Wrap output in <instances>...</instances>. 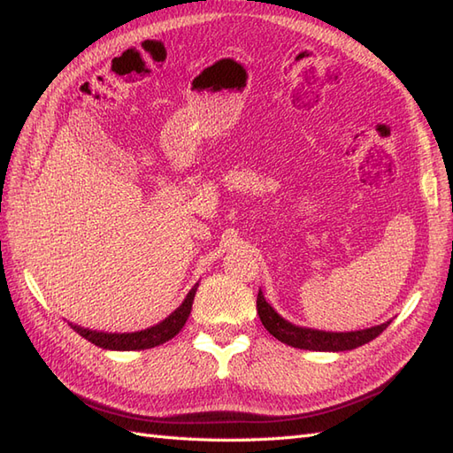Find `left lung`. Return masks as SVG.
Segmentation results:
<instances>
[{"instance_id": "1", "label": "left lung", "mask_w": 453, "mask_h": 453, "mask_svg": "<svg viewBox=\"0 0 453 453\" xmlns=\"http://www.w3.org/2000/svg\"><path fill=\"white\" fill-rule=\"evenodd\" d=\"M257 311L265 329L271 333L274 339L280 342L294 346V349L302 350H319V352H344L358 349V346L373 341L375 336L381 334L388 329L391 321L381 325L370 326V329L362 331H349V333H331V331H317L310 326H300L290 321H286L280 313H276L274 307L265 300L263 292L258 290L257 296Z\"/></svg>"}]
</instances>
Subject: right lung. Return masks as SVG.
<instances>
[{"label":"right lung","mask_w":453,"mask_h":453,"mask_svg":"<svg viewBox=\"0 0 453 453\" xmlns=\"http://www.w3.org/2000/svg\"><path fill=\"white\" fill-rule=\"evenodd\" d=\"M198 282L192 286V290L187 294L185 300L173 311L169 317H165L161 323L150 326V329L136 331V333H104V331H91V329H83L80 325H72V329L81 334L85 341L93 342L95 346L104 350H146L153 349V346H159L163 342L171 341L173 336L179 334V331L185 326L190 310H192V302H195V294H196Z\"/></svg>","instance_id":"1"}]
</instances>
